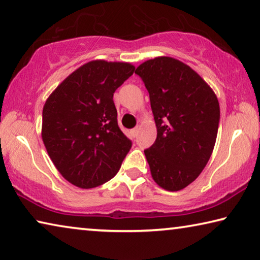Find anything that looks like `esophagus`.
I'll return each mask as SVG.
<instances>
[{"instance_id":"1","label":"esophagus","mask_w":260,"mask_h":260,"mask_svg":"<svg viewBox=\"0 0 260 260\" xmlns=\"http://www.w3.org/2000/svg\"><path fill=\"white\" fill-rule=\"evenodd\" d=\"M139 132H140V127H135V128H133V129L131 131L132 137H133V138H137V137H138V134H139Z\"/></svg>"}]
</instances>
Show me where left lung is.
Returning <instances> with one entry per match:
<instances>
[{
	"label": "left lung",
	"instance_id": "obj_1",
	"mask_svg": "<svg viewBox=\"0 0 260 260\" xmlns=\"http://www.w3.org/2000/svg\"><path fill=\"white\" fill-rule=\"evenodd\" d=\"M135 74L149 92L157 128L145 150L152 179L179 191L201 174L215 146L219 101L206 82L182 61L159 56L140 64Z\"/></svg>",
	"mask_w": 260,
	"mask_h": 260
}]
</instances>
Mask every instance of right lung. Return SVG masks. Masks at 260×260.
Here are the masks:
<instances>
[{
	"mask_svg": "<svg viewBox=\"0 0 260 260\" xmlns=\"http://www.w3.org/2000/svg\"><path fill=\"white\" fill-rule=\"evenodd\" d=\"M134 71L127 62L91 61L45 103L44 145L63 178L77 187L92 188L113 178L132 148L118 126L113 93Z\"/></svg>",
	"mask_w": 260,
	"mask_h": 260,
	"instance_id": "1",
	"label": "right lung"
}]
</instances>
